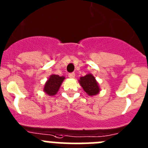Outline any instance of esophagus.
Listing matches in <instances>:
<instances>
[{
  "label": "esophagus",
  "instance_id": "obj_1",
  "mask_svg": "<svg viewBox=\"0 0 148 148\" xmlns=\"http://www.w3.org/2000/svg\"><path fill=\"white\" fill-rule=\"evenodd\" d=\"M69 77H70V78H74L75 77V74L74 73H70V74H69Z\"/></svg>",
  "mask_w": 148,
  "mask_h": 148
}]
</instances>
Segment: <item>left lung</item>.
I'll use <instances>...</instances> for the list:
<instances>
[{
    "label": "left lung",
    "instance_id": "obj_1",
    "mask_svg": "<svg viewBox=\"0 0 148 148\" xmlns=\"http://www.w3.org/2000/svg\"><path fill=\"white\" fill-rule=\"evenodd\" d=\"M79 82L88 95L94 96L99 94L100 90L99 84L91 74H88L84 77H80Z\"/></svg>",
    "mask_w": 148,
    "mask_h": 148
}]
</instances>
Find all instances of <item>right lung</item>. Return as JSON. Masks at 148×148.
Instances as JSON below:
<instances>
[{
	"label": "right lung",
	"instance_id": "right-lung-1",
	"mask_svg": "<svg viewBox=\"0 0 148 148\" xmlns=\"http://www.w3.org/2000/svg\"><path fill=\"white\" fill-rule=\"evenodd\" d=\"M64 79L65 77L63 76L60 77L59 75H57V74L51 75L45 84L44 88H43L44 92L49 96L55 95L59 90L61 84Z\"/></svg>",
	"mask_w": 148,
	"mask_h": 148
}]
</instances>
